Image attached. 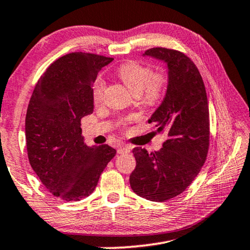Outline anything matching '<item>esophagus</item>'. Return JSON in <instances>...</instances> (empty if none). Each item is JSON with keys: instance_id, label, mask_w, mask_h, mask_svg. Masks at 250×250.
I'll use <instances>...</instances> for the list:
<instances>
[{"instance_id": "1", "label": "esophagus", "mask_w": 250, "mask_h": 250, "mask_svg": "<svg viewBox=\"0 0 250 250\" xmlns=\"http://www.w3.org/2000/svg\"><path fill=\"white\" fill-rule=\"evenodd\" d=\"M130 150H131V148H130L129 146H118V153H128V152H130Z\"/></svg>"}]
</instances>
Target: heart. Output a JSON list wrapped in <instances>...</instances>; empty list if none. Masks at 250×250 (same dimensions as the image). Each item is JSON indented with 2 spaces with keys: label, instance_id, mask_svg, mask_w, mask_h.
Instances as JSON below:
<instances>
[{
  "label": "heart",
  "instance_id": "heart-1",
  "mask_svg": "<svg viewBox=\"0 0 250 250\" xmlns=\"http://www.w3.org/2000/svg\"><path fill=\"white\" fill-rule=\"evenodd\" d=\"M118 75L134 96L142 94L145 104L154 105L162 100L168 86V75L164 71L152 73L150 66L136 61H128L118 69ZM105 82L97 78L92 86L94 102H100L104 98ZM121 125H125L121 122Z\"/></svg>",
  "mask_w": 250,
  "mask_h": 250
}]
</instances>
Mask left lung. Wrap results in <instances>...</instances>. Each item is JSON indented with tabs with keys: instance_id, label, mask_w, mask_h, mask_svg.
Here are the masks:
<instances>
[{
	"instance_id": "8db88e82",
	"label": "left lung",
	"mask_w": 250,
	"mask_h": 250,
	"mask_svg": "<svg viewBox=\"0 0 250 250\" xmlns=\"http://www.w3.org/2000/svg\"><path fill=\"white\" fill-rule=\"evenodd\" d=\"M144 55L167 63V92L149 124L167 139L159 151L132 150L137 166L130 186L138 196L162 203L179 196L198 176L209 149V108L203 78L187 55L180 51L152 47Z\"/></svg>"
}]
</instances>
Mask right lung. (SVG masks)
Segmentation results:
<instances>
[{
    "label": "right lung",
    "mask_w": 250,
    "mask_h": 250,
    "mask_svg": "<svg viewBox=\"0 0 250 250\" xmlns=\"http://www.w3.org/2000/svg\"><path fill=\"white\" fill-rule=\"evenodd\" d=\"M112 58L72 52L54 61L41 75L25 117L29 161L44 187L65 201H79L96 189L116 156L108 145L88 146L81 119L93 112L92 85Z\"/></svg>",
    "instance_id": "obj_1"
}]
</instances>
